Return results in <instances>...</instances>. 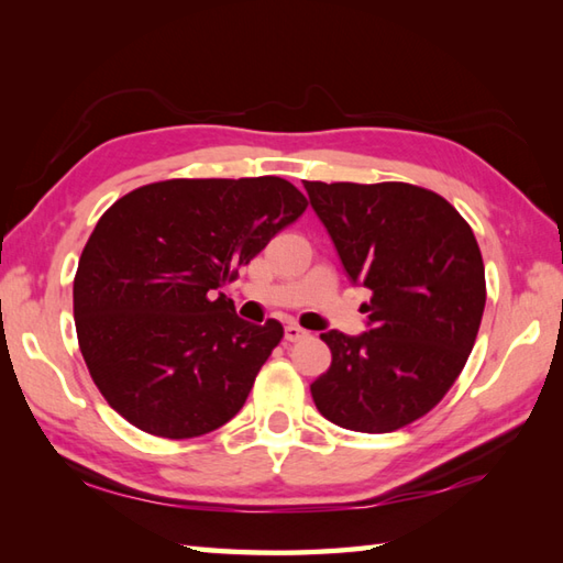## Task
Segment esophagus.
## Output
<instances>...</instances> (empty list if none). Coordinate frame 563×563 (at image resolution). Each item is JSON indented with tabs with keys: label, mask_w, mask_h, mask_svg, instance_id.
Returning a JSON list of instances; mask_svg holds the SVG:
<instances>
[{
	"label": "esophagus",
	"mask_w": 563,
	"mask_h": 563,
	"mask_svg": "<svg viewBox=\"0 0 563 563\" xmlns=\"http://www.w3.org/2000/svg\"><path fill=\"white\" fill-rule=\"evenodd\" d=\"M305 336H307V331L302 327H297V324L285 327V341H300Z\"/></svg>",
	"instance_id": "34e87169"
}]
</instances>
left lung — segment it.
I'll return each instance as SVG.
<instances>
[{
  "label": "left lung",
  "mask_w": 563,
  "mask_h": 563,
  "mask_svg": "<svg viewBox=\"0 0 563 563\" xmlns=\"http://www.w3.org/2000/svg\"><path fill=\"white\" fill-rule=\"evenodd\" d=\"M305 190L351 283L373 290L367 331L321 333L331 367L309 389L331 423L389 433L433 409L474 349L486 305L479 244L433 190L394 181Z\"/></svg>",
  "instance_id": "8db88e82"
}]
</instances>
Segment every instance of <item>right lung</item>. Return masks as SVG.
I'll return each mask as SVG.
<instances>
[{"mask_svg": "<svg viewBox=\"0 0 563 563\" xmlns=\"http://www.w3.org/2000/svg\"><path fill=\"white\" fill-rule=\"evenodd\" d=\"M307 198L278 176L172 178L115 200L75 278V324L103 399L145 433L206 435L242 409L283 324L220 292Z\"/></svg>", "mask_w": 563, "mask_h": 563, "instance_id": "obj_1", "label": "right lung"}]
</instances>
